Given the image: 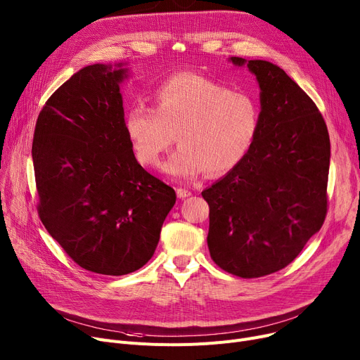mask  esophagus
<instances>
[{
    "label": "esophagus",
    "instance_id": "esophagus-1",
    "mask_svg": "<svg viewBox=\"0 0 360 360\" xmlns=\"http://www.w3.org/2000/svg\"><path fill=\"white\" fill-rule=\"evenodd\" d=\"M193 193L188 190V188H176V195L179 197V198H186V197H190Z\"/></svg>",
    "mask_w": 360,
    "mask_h": 360
}]
</instances>
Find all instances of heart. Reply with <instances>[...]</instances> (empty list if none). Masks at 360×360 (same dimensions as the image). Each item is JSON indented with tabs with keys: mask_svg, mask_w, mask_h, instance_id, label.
<instances>
[{
	"mask_svg": "<svg viewBox=\"0 0 360 360\" xmlns=\"http://www.w3.org/2000/svg\"><path fill=\"white\" fill-rule=\"evenodd\" d=\"M258 127L252 94L193 72L165 82L155 93V108L139 103L125 115L132 150L144 166H158L175 136L179 146L163 169L181 181L231 172L247 156Z\"/></svg>",
	"mask_w": 360,
	"mask_h": 360,
	"instance_id": "b5f03b06",
	"label": "heart"
}]
</instances>
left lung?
Segmentation results:
<instances>
[{
  "label": "left lung",
  "instance_id": "left-lung-1",
  "mask_svg": "<svg viewBox=\"0 0 360 360\" xmlns=\"http://www.w3.org/2000/svg\"><path fill=\"white\" fill-rule=\"evenodd\" d=\"M245 65L259 84V127L245 159L201 193L217 266L242 278L276 273L300 254L327 216L330 136L316 105L280 67Z\"/></svg>",
  "mask_w": 360,
  "mask_h": 360
}]
</instances>
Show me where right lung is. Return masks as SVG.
<instances>
[{
  "label": "right lung",
  "mask_w": 360,
  "mask_h": 360,
  "mask_svg": "<svg viewBox=\"0 0 360 360\" xmlns=\"http://www.w3.org/2000/svg\"><path fill=\"white\" fill-rule=\"evenodd\" d=\"M127 70L93 64L56 89L32 144L37 213L84 270L124 276L153 257L174 188L137 162L120 84Z\"/></svg>",
  "instance_id": "1"
}]
</instances>
